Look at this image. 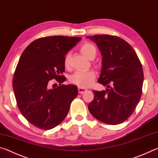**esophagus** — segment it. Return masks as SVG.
I'll return each mask as SVG.
<instances>
[{"label": "esophagus", "instance_id": "esophagus-1", "mask_svg": "<svg viewBox=\"0 0 158 158\" xmlns=\"http://www.w3.org/2000/svg\"><path fill=\"white\" fill-rule=\"evenodd\" d=\"M86 90H87V89H85V88H80V87L78 88V91H79V94H83V93H84V92H85Z\"/></svg>", "mask_w": 158, "mask_h": 158}]
</instances>
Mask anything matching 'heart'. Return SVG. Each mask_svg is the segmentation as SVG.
I'll return each mask as SVG.
<instances>
[{
	"instance_id": "obj_1",
	"label": "heart",
	"mask_w": 158,
	"mask_h": 158,
	"mask_svg": "<svg viewBox=\"0 0 158 158\" xmlns=\"http://www.w3.org/2000/svg\"><path fill=\"white\" fill-rule=\"evenodd\" d=\"M80 50L85 56L89 59H93L97 55V48L94 45L90 42L83 44L80 47ZM70 53L68 52L64 57V66L68 68L69 65ZM96 77V73L94 70L76 71L69 77V81L74 85L80 88H87L93 84Z\"/></svg>"
}]
</instances>
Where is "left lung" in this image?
<instances>
[{"label":"left lung","mask_w":158,"mask_h":158,"mask_svg":"<svg viewBox=\"0 0 158 158\" xmlns=\"http://www.w3.org/2000/svg\"><path fill=\"white\" fill-rule=\"evenodd\" d=\"M101 51L102 69L98 82L106 90H93L90 113L100 122L116 125L133 114L142 93L144 73L135 51L124 39L100 34L87 36Z\"/></svg>","instance_id":"left-lung-1"}]
</instances>
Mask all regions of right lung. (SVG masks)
<instances>
[{"label":"right lung","instance_id":"add662e5","mask_svg":"<svg viewBox=\"0 0 158 158\" xmlns=\"http://www.w3.org/2000/svg\"><path fill=\"white\" fill-rule=\"evenodd\" d=\"M81 39L53 36L31 43L20 57L12 85L19 110L30 124L50 130L63 122L73 100L78 95L76 85L63 84L66 78L64 57ZM60 84L51 88V80ZM54 85V84H53Z\"/></svg>","mask_w":158,"mask_h":158}]
</instances>
